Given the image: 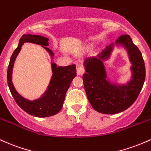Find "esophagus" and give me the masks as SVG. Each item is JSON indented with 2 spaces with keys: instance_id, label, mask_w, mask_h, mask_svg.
<instances>
[{
  "instance_id": "1",
  "label": "esophagus",
  "mask_w": 151,
  "mask_h": 151,
  "mask_svg": "<svg viewBox=\"0 0 151 151\" xmlns=\"http://www.w3.org/2000/svg\"><path fill=\"white\" fill-rule=\"evenodd\" d=\"M84 73V68L83 67H81V66H79V67H78V68H77V74L78 75H82L83 73Z\"/></svg>"
}]
</instances>
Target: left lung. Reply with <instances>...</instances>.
<instances>
[{
  "label": "left lung",
  "instance_id": "1",
  "mask_svg": "<svg viewBox=\"0 0 151 151\" xmlns=\"http://www.w3.org/2000/svg\"><path fill=\"white\" fill-rule=\"evenodd\" d=\"M116 45H122L126 49L131 63V79L126 84L113 83L106 79L103 61L110 58L114 43L106 47L97 56L88 57L84 61L86 73L83 76V81L86 96L91 106L104 114H116L129 108L138 98L145 81L143 56L130 35H121Z\"/></svg>",
  "mask_w": 151,
  "mask_h": 151
}]
</instances>
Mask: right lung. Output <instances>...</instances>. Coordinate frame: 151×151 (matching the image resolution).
Masks as SVG:
<instances>
[{
	"mask_svg": "<svg viewBox=\"0 0 151 151\" xmlns=\"http://www.w3.org/2000/svg\"><path fill=\"white\" fill-rule=\"evenodd\" d=\"M28 42L42 45L48 52L51 58L54 56L53 51L46 47L48 45V38L38 35H23L20 38L18 48L12 54L8 65L7 73L8 87L17 104L27 113L39 118L54 116L57 114L63 107L65 93L70 87L73 79L76 76V65L73 64L65 67H58L56 64L52 63L53 75L48 86V89L42 95L41 97L38 99L34 101L26 99L18 93L14 88L12 82V72L14 62L18 54L21 51L22 45L24 43Z\"/></svg>",
	"mask_w": 151,
	"mask_h": 151,
	"instance_id": "right-lung-1",
	"label": "right lung"
}]
</instances>
